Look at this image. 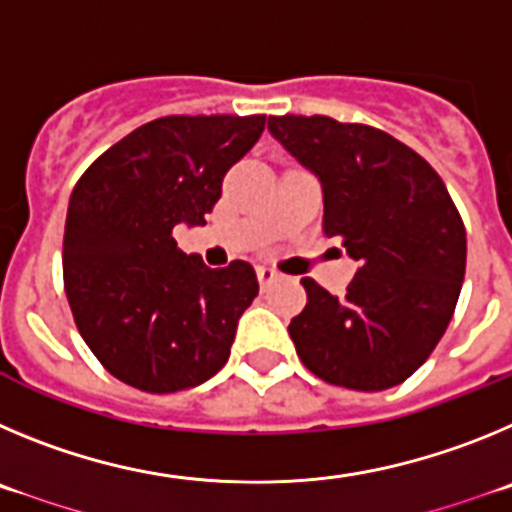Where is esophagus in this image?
<instances>
[{"label": "esophagus", "instance_id": "obj_1", "mask_svg": "<svg viewBox=\"0 0 512 512\" xmlns=\"http://www.w3.org/2000/svg\"><path fill=\"white\" fill-rule=\"evenodd\" d=\"M257 278H260V285H262V288H267V285L275 283V280L280 278V273H278V270H275V267H270V265H260V267H257Z\"/></svg>", "mask_w": 512, "mask_h": 512}]
</instances>
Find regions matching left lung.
Listing matches in <instances>:
<instances>
[{"mask_svg": "<svg viewBox=\"0 0 512 512\" xmlns=\"http://www.w3.org/2000/svg\"><path fill=\"white\" fill-rule=\"evenodd\" d=\"M267 130L319 178L326 237L359 262L342 298L301 280L308 303L288 326L298 357L331 385H400L434 352L462 290L467 234L444 181L367 124L285 114Z\"/></svg>", "mask_w": 512, "mask_h": 512, "instance_id": "left-lung-1", "label": "left lung"}]
</instances>
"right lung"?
<instances>
[{"instance_id":"right-lung-1","label":"right lung","mask_w":512,"mask_h":512,"mask_svg":"<svg viewBox=\"0 0 512 512\" xmlns=\"http://www.w3.org/2000/svg\"><path fill=\"white\" fill-rule=\"evenodd\" d=\"M262 130L265 114L153 119L73 188L63 283L84 342L117 380L178 393L227 365L257 275L245 260L214 270L183 255L173 229L204 227L227 170Z\"/></svg>"}]
</instances>
